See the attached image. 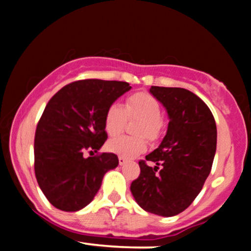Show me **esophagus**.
<instances>
[{"mask_svg": "<svg viewBox=\"0 0 251 251\" xmlns=\"http://www.w3.org/2000/svg\"><path fill=\"white\" fill-rule=\"evenodd\" d=\"M125 164H126V159H125V158L119 157V165L123 166V165H125Z\"/></svg>", "mask_w": 251, "mask_h": 251, "instance_id": "34e87169", "label": "esophagus"}]
</instances>
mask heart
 <instances>
[{
    "instance_id": "obj_1",
    "label": "heart",
    "mask_w": 251,
    "mask_h": 251,
    "mask_svg": "<svg viewBox=\"0 0 251 251\" xmlns=\"http://www.w3.org/2000/svg\"><path fill=\"white\" fill-rule=\"evenodd\" d=\"M162 107L160 103L145 92H138L128 97L126 107L118 102L108 106L105 113V129L112 137L120 134L125 128L128 118L139 119L142 123L137 128L138 135H145L154 140L162 131ZM148 145L144 138L119 137L109 140L107 149L123 158H134L143 153Z\"/></svg>"
}]
</instances>
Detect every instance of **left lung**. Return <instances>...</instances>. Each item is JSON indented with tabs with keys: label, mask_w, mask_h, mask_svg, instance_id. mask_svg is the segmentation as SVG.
Returning <instances> with one entry per match:
<instances>
[{
	"label": "left lung",
	"mask_w": 251,
	"mask_h": 251,
	"mask_svg": "<svg viewBox=\"0 0 251 251\" xmlns=\"http://www.w3.org/2000/svg\"><path fill=\"white\" fill-rule=\"evenodd\" d=\"M150 93L165 107L168 131L154 151L140 160V175L131 192L140 208L172 217L197 197L211 171L217 128L210 108L192 92L151 86Z\"/></svg>",
	"instance_id": "obj_1"
}]
</instances>
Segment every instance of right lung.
<instances>
[{
	"label": "right lung",
	"instance_id": "obj_1",
	"mask_svg": "<svg viewBox=\"0 0 251 251\" xmlns=\"http://www.w3.org/2000/svg\"><path fill=\"white\" fill-rule=\"evenodd\" d=\"M132 87L124 81L88 79L66 85L48 101L34 142L35 176L51 205L62 211L87 206L103 176L119 164L114 153L98 152L107 139L105 113Z\"/></svg>",
	"mask_w": 251,
	"mask_h": 251
}]
</instances>
